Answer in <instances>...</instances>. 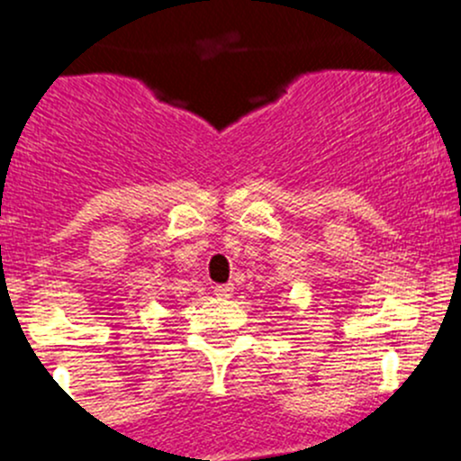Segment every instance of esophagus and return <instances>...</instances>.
<instances>
[{"instance_id": "34e87169", "label": "esophagus", "mask_w": 461, "mask_h": 461, "mask_svg": "<svg viewBox=\"0 0 461 461\" xmlns=\"http://www.w3.org/2000/svg\"><path fill=\"white\" fill-rule=\"evenodd\" d=\"M231 292H234V285H231V283H222V285L213 287V294L216 296H231Z\"/></svg>"}]
</instances>
